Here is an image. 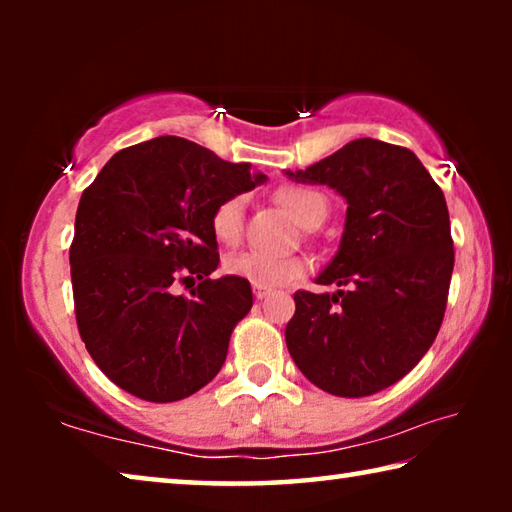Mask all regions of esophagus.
I'll use <instances>...</instances> for the list:
<instances>
[{
  "instance_id": "34e87169",
  "label": "esophagus",
  "mask_w": 512,
  "mask_h": 512,
  "mask_svg": "<svg viewBox=\"0 0 512 512\" xmlns=\"http://www.w3.org/2000/svg\"><path fill=\"white\" fill-rule=\"evenodd\" d=\"M253 293L257 300H264L268 296V289H262V287H253Z\"/></svg>"
}]
</instances>
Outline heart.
<instances>
[{"instance_id": "obj_1", "label": "heart", "mask_w": 512, "mask_h": 512, "mask_svg": "<svg viewBox=\"0 0 512 512\" xmlns=\"http://www.w3.org/2000/svg\"><path fill=\"white\" fill-rule=\"evenodd\" d=\"M275 198L277 203L287 207L293 219L300 225H305V228H309V225L316 221H325L327 201L323 194L316 192V189L284 185L277 189ZM241 228H244V198H223L210 214V230L214 239L219 241V244L235 246L241 239ZM223 266L230 275L241 277V280L250 282L253 287L262 289L287 287V284L300 280V277L309 271L307 259L266 255L257 253V250H246V253L232 255L225 259Z\"/></svg>"}]
</instances>
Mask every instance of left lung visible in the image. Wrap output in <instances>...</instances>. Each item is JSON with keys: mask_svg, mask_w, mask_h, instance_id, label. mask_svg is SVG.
I'll return each mask as SVG.
<instances>
[{"mask_svg": "<svg viewBox=\"0 0 512 512\" xmlns=\"http://www.w3.org/2000/svg\"><path fill=\"white\" fill-rule=\"evenodd\" d=\"M296 183L348 203L339 253L316 277L336 293L296 291L287 348L311 384L336 397L384 391L415 368L443 325L454 271L445 194L415 153L361 137Z\"/></svg>", "mask_w": 512, "mask_h": 512, "instance_id": "1", "label": "left lung"}]
</instances>
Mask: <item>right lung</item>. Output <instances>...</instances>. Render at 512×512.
Wrapping results in <instances>:
<instances>
[{"instance_id": "add662e5", "label": "right lung", "mask_w": 512, "mask_h": 512, "mask_svg": "<svg viewBox=\"0 0 512 512\" xmlns=\"http://www.w3.org/2000/svg\"><path fill=\"white\" fill-rule=\"evenodd\" d=\"M162 135L112 155L76 210L72 264L79 334L103 375L146 402H178L221 370L230 334L253 307L250 282L212 280L219 266L210 214L264 183ZM199 280L192 297L175 284Z\"/></svg>"}]
</instances>
